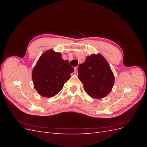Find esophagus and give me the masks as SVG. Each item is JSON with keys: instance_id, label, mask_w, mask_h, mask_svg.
<instances>
[{"instance_id": "obj_1", "label": "esophagus", "mask_w": 147, "mask_h": 147, "mask_svg": "<svg viewBox=\"0 0 147 147\" xmlns=\"http://www.w3.org/2000/svg\"><path fill=\"white\" fill-rule=\"evenodd\" d=\"M74 72L76 74L77 72V67H75V71H74Z\"/></svg>"}]
</instances>
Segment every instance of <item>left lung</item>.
I'll list each match as a JSON object with an SVG mask.
<instances>
[{"instance_id":"left-lung-1","label":"left lung","mask_w":147,"mask_h":147,"mask_svg":"<svg viewBox=\"0 0 147 147\" xmlns=\"http://www.w3.org/2000/svg\"><path fill=\"white\" fill-rule=\"evenodd\" d=\"M78 78L87 94L95 99L107 96L113 86L115 78L110 67L100 55L88 56L78 68Z\"/></svg>"}]
</instances>
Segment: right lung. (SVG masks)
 Wrapping results in <instances>:
<instances>
[{"instance_id":"right-lung-1","label":"right lung","mask_w":147,"mask_h":147,"mask_svg":"<svg viewBox=\"0 0 147 147\" xmlns=\"http://www.w3.org/2000/svg\"><path fill=\"white\" fill-rule=\"evenodd\" d=\"M60 53L52 50L40 56L32 71V80L35 90L41 96L51 97L56 95L74 71L67 60L62 59Z\"/></svg>"}]
</instances>
